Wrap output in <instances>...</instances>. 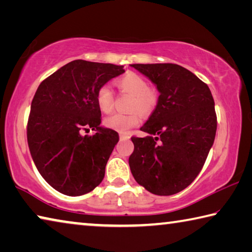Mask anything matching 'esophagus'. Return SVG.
I'll return each instance as SVG.
<instances>
[{
    "instance_id": "34e87169",
    "label": "esophagus",
    "mask_w": 252,
    "mask_h": 252,
    "mask_svg": "<svg viewBox=\"0 0 252 252\" xmlns=\"http://www.w3.org/2000/svg\"><path fill=\"white\" fill-rule=\"evenodd\" d=\"M120 139L121 140H127V139H130V135L126 134V133H120Z\"/></svg>"
}]
</instances>
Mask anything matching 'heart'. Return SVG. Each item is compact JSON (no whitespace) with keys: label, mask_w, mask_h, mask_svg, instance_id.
I'll return each instance as SVG.
<instances>
[{"label":"heart","mask_w":252,"mask_h":252,"mask_svg":"<svg viewBox=\"0 0 252 252\" xmlns=\"http://www.w3.org/2000/svg\"><path fill=\"white\" fill-rule=\"evenodd\" d=\"M119 90L131 95L129 113H116L106 118L104 126L118 132H126L141 122V113L149 116L156 110L159 102V92L156 88L148 87L147 80L134 72H127L116 81ZM96 104L103 113L113 109L114 97L109 85H103L96 92Z\"/></svg>","instance_id":"1"}]
</instances>
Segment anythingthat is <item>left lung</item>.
<instances>
[{
    "label": "left lung",
    "mask_w": 252,
    "mask_h": 252,
    "mask_svg": "<svg viewBox=\"0 0 252 252\" xmlns=\"http://www.w3.org/2000/svg\"><path fill=\"white\" fill-rule=\"evenodd\" d=\"M157 85L156 110L144 123V138L132 136V176L153 194L171 195L201 171L217 131L215 101L208 85L172 63L132 64Z\"/></svg>",
    "instance_id": "8db88e82"
}]
</instances>
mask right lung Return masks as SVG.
<instances>
[{"mask_svg":"<svg viewBox=\"0 0 252 252\" xmlns=\"http://www.w3.org/2000/svg\"><path fill=\"white\" fill-rule=\"evenodd\" d=\"M123 72L122 65L74 60L37 88L28 121V144L40 174L59 192L82 195L103 180L119 134L100 126L95 96ZM90 128L94 135L82 134Z\"/></svg>","mask_w":252,"mask_h":252,"instance_id":"right-lung-1","label":"right lung"}]
</instances>
